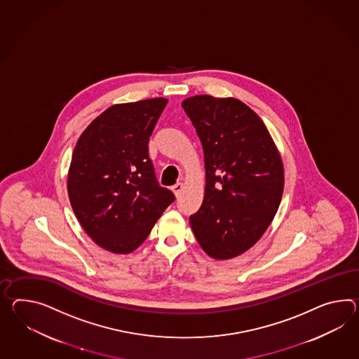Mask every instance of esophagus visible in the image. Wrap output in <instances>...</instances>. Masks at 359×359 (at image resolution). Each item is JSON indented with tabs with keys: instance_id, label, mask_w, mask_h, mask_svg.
Returning <instances> with one entry per match:
<instances>
[{
	"instance_id": "1",
	"label": "esophagus",
	"mask_w": 359,
	"mask_h": 359,
	"mask_svg": "<svg viewBox=\"0 0 359 359\" xmlns=\"http://www.w3.org/2000/svg\"><path fill=\"white\" fill-rule=\"evenodd\" d=\"M184 185L183 183H176L174 187H172V191L175 193L176 197H179L182 192H183Z\"/></svg>"
}]
</instances>
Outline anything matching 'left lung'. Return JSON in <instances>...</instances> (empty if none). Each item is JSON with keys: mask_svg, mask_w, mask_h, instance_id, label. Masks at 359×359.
<instances>
[{"mask_svg": "<svg viewBox=\"0 0 359 359\" xmlns=\"http://www.w3.org/2000/svg\"><path fill=\"white\" fill-rule=\"evenodd\" d=\"M182 106L201 140L206 171L191 227L205 253L229 259L262 237L279 209L281 157L261 118L240 100L200 95Z\"/></svg>", "mask_w": 359, "mask_h": 359, "instance_id": "1", "label": "left lung"}]
</instances>
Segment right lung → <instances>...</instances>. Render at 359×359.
I'll return each mask as SVG.
<instances>
[{"mask_svg":"<svg viewBox=\"0 0 359 359\" xmlns=\"http://www.w3.org/2000/svg\"><path fill=\"white\" fill-rule=\"evenodd\" d=\"M166 105L157 97L111 106L88 126L72 151V210L88 236L111 253L137 249L175 200L158 183L149 158V137Z\"/></svg>","mask_w":359,"mask_h":359,"instance_id":"1","label":"right lung"}]
</instances>
